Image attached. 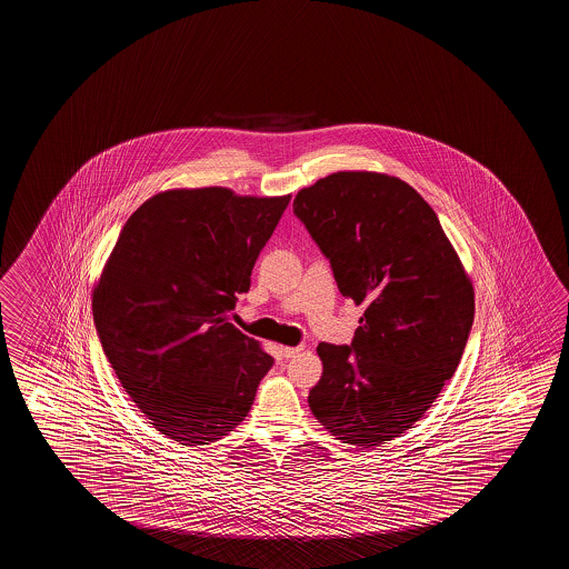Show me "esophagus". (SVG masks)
I'll use <instances>...</instances> for the list:
<instances>
[{
  "mask_svg": "<svg viewBox=\"0 0 569 569\" xmlns=\"http://www.w3.org/2000/svg\"><path fill=\"white\" fill-rule=\"evenodd\" d=\"M301 349L303 347H280L281 355L289 359V357H296V355L301 353Z\"/></svg>",
  "mask_w": 569,
  "mask_h": 569,
  "instance_id": "esophagus-1",
  "label": "esophagus"
}]
</instances>
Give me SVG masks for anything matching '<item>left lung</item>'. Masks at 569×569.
I'll use <instances>...</instances> for the list:
<instances>
[{"mask_svg": "<svg viewBox=\"0 0 569 569\" xmlns=\"http://www.w3.org/2000/svg\"><path fill=\"white\" fill-rule=\"evenodd\" d=\"M293 212L365 313L353 343L317 345L309 409L355 447L409 430L455 375L475 321V288L425 198L401 178L343 170L301 188Z\"/></svg>", "mask_w": 569, "mask_h": 569, "instance_id": "left-lung-1", "label": "left lung"}]
</instances>
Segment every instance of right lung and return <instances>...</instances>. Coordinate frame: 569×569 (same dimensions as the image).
<instances>
[{
  "label": "right lung",
  "instance_id": "obj_1",
  "mask_svg": "<svg viewBox=\"0 0 569 569\" xmlns=\"http://www.w3.org/2000/svg\"><path fill=\"white\" fill-rule=\"evenodd\" d=\"M289 198L222 187L159 192L122 226L94 283V326L117 379L180 445L236 429L273 365L228 313L250 289Z\"/></svg>",
  "mask_w": 569,
  "mask_h": 569
}]
</instances>
